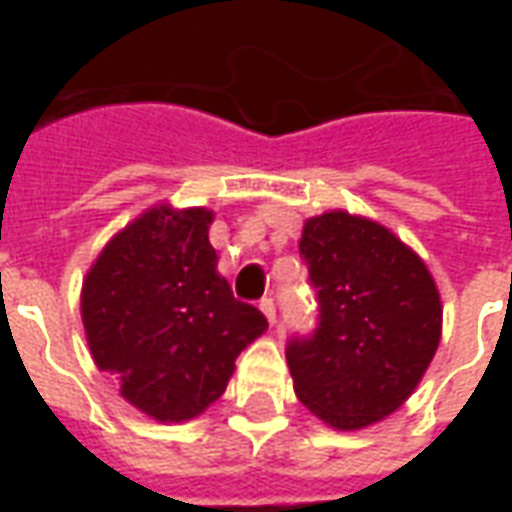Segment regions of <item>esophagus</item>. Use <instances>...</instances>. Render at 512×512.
I'll use <instances>...</instances> for the list:
<instances>
[{"label":"esophagus","instance_id":"esophagus-1","mask_svg":"<svg viewBox=\"0 0 512 512\" xmlns=\"http://www.w3.org/2000/svg\"><path fill=\"white\" fill-rule=\"evenodd\" d=\"M260 312L266 315L271 326L277 323V304H274V299H263V301H260Z\"/></svg>","mask_w":512,"mask_h":512}]
</instances>
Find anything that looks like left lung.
<instances>
[{"label":"left lung","instance_id":"left-lung-1","mask_svg":"<svg viewBox=\"0 0 512 512\" xmlns=\"http://www.w3.org/2000/svg\"><path fill=\"white\" fill-rule=\"evenodd\" d=\"M299 249L321 323L288 345L296 397L334 430L376 425L406 403L436 356V279L389 227L348 211L307 219Z\"/></svg>","mask_w":512,"mask_h":512}]
</instances>
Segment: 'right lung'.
Masks as SVG:
<instances>
[{"mask_svg":"<svg viewBox=\"0 0 512 512\" xmlns=\"http://www.w3.org/2000/svg\"><path fill=\"white\" fill-rule=\"evenodd\" d=\"M211 224L208 208L153 205L101 249L82 282L93 362L156 422L200 417L227 389L238 354L268 329L216 271Z\"/></svg>","mask_w":512,"mask_h":512,"instance_id":"1","label":"right lung"}]
</instances>
